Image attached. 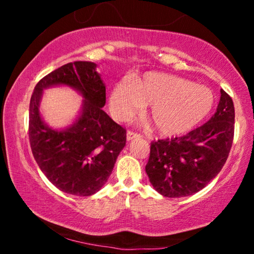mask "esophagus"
<instances>
[{
    "label": "esophagus",
    "mask_w": 254,
    "mask_h": 254,
    "mask_svg": "<svg viewBox=\"0 0 254 254\" xmlns=\"http://www.w3.org/2000/svg\"><path fill=\"white\" fill-rule=\"evenodd\" d=\"M137 137H141V135L139 134V133L133 132V131H127V141H131L133 139H137Z\"/></svg>",
    "instance_id": "esophagus-1"
}]
</instances>
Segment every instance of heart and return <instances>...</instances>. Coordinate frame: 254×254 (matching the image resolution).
Returning a JSON list of instances; mask_svg holds the SVG:
<instances>
[{"instance_id": "b5f03b06", "label": "heart", "mask_w": 254, "mask_h": 254, "mask_svg": "<svg viewBox=\"0 0 254 254\" xmlns=\"http://www.w3.org/2000/svg\"><path fill=\"white\" fill-rule=\"evenodd\" d=\"M143 104L147 115L162 135H178L207 117L214 104L208 88L183 77L149 71L131 83L120 81L113 88L111 110L120 120L130 118Z\"/></svg>"}]
</instances>
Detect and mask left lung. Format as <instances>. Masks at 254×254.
I'll return each instance as SVG.
<instances>
[{
    "instance_id": "8db88e82",
    "label": "left lung",
    "mask_w": 254,
    "mask_h": 254,
    "mask_svg": "<svg viewBox=\"0 0 254 254\" xmlns=\"http://www.w3.org/2000/svg\"><path fill=\"white\" fill-rule=\"evenodd\" d=\"M233 101L221 89L216 112L186 135L151 142L145 173L162 196L185 197L203 189L222 170L234 137Z\"/></svg>"
}]
</instances>
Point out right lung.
<instances>
[{"label":"right lung","instance_id":"obj_1","mask_svg":"<svg viewBox=\"0 0 254 254\" xmlns=\"http://www.w3.org/2000/svg\"><path fill=\"white\" fill-rule=\"evenodd\" d=\"M53 84L70 85L85 98L80 118L63 131L53 130L40 117L42 91ZM105 102V85L92 62L66 64L34 87L29 109L32 154L46 177L64 192L75 196L97 192L126 145L127 130L102 110Z\"/></svg>","mask_w":254,"mask_h":254}]
</instances>
